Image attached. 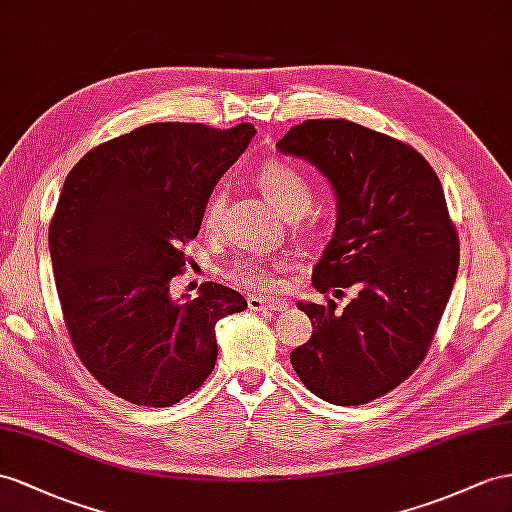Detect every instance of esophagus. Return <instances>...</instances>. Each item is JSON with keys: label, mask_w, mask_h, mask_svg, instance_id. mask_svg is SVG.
<instances>
[{"label": "esophagus", "mask_w": 512, "mask_h": 512, "mask_svg": "<svg viewBox=\"0 0 512 512\" xmlns=\"http://www.w3.org/2000/svg\"><path fill=\"white\" fill-rule=\"evenodd\" d=\"M248 309L251 311H283L287 309V300L283 298H261V296H248L246 298Z\"/></svg>", "instance_id": "34e87169"}]
</instances>
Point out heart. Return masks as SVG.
I'll return each instance as SVG.
<instances>
[{"instance_id":"obj_1","label":"heart","mask_w":512,"mask_h":512,"mask_svg":"<svg viewBox=\"0 0 512 512\" xmlns=\"http://www.w3.org/2000/svg\"><path fill=\"white\" fill-rule=\"evenodd\" d=\"M257 188L266 199L287 218L303 216L313 203V190L309 179L290 162H266L255 175ZM225 209V196L216 190L209 196L203 212V225L207 231H216ZM285 259H264L259 255H242L227 268V279L246 290L270 292L279 285V272L285 270Z\"/></svg>"}]
</instances>
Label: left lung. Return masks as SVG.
<instances>
[{"label": "left lung", "instance_id": "obj_1", "mask_svg": "<svg viewBox=\"0 0 512 512\" xmlns=\"http://www.w3.org/2000/svg\"><path fill=\"white\" fill-rule=\"evenodd\" d=\"M277 147L316 164L337 194L313 287L359 290L344 309L298 303L313 335L290 361L318 398L372 402L419 368L452 294L461 244L441 181L411 144L344 119L294 125Z\"/></svg>", "mask_w": 512, "mask_h": 512}]
</instances>
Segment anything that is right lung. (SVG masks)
<instances>
[{
  "instance_id": "obj_1",
  "label": "right lung",
  "mask_w": 512,
  "mask_h": 512,
  "mask_svg": "<svg viewBox=\"0 0 512 512\" xmlns=\"http://www.w3.org/2000/svg\"><path fill=\"white\" fill-rule=\"evenodd\" d=\"M255 136L251 123H151L90 149L64 179L49 225L51 266L71 344L114 396L173 406L212 374L216 322L246 309L207 281L188 303L168 283L201 229L216 181Z\"/></svg>"
}]
</instances>
